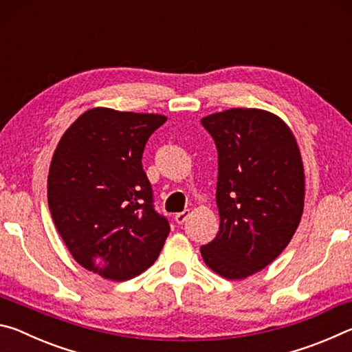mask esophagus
<instances>
[{
    "instance_id": "esophagus-1",
    "label": "esophagus",
    "mask_w": 352,
    "mask_h": 352,
    "mask_svg": "<svg viewBox=\"0 0 352 352\" xmlns=\"http://www.w3.org/2000/svg\"><path fill=\"white\" fill-rule=\"evenodd\" d=\"M189 216H190L189 210H184L183 212H178V214H175V222H177L178 225H183V223L186 222V220L189 219Z\"/></svg>"
}]
</instances>
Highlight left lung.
<instances>
[{
  "label": "left lung",
  "mask_w": 352,
  "mask_h": 352,
  "mask_svg": "<svg viewBox=\"0 0 352 352\" xmlns=\"http://www.w3.org/2000/svg\"><path fill=\"white\" fill-rule=\"evenodd\" d=\"M219 155L216 237L200 247L211 270L243 279L289 245L305 208V168L290 129L273 113L230 109L201 119Z\"/></svg>",
  "instance_id": "8db88e82"
}]
</instances>
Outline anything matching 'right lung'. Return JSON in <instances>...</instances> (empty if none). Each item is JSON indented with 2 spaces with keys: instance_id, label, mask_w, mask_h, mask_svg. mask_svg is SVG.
<instances>
[{
  "instance_id": "right-lung-1",
  "label": "right lung",
  "mask_w": 352,
  "mask_h": 352,
  "mask_svg": "<svg viewBox=\"0 0 352 352\" xmlns=\"http://www.w3.org/2000/svg\"><path fill=\"white\" fill-rule=\"evenodd\" d=\"M166 116L91 109L58 141L47 205L73 258L105 279L126 281L157 261L169 222L153 208L142 152Z\"/></svg>"
}]
</instances>
